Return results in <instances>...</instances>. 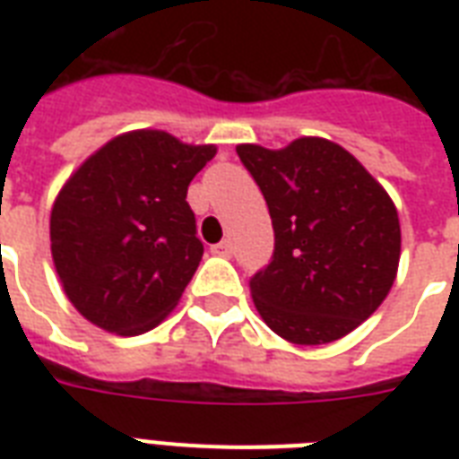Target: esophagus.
Segmentation results:
<instances>
[{
	"instance_id": "1",
	"label": "esophagus",
	"mask_w": 459,
	"mask_h": 459,
	"mask_svg": "<svg viewBox=\"0 0 459 459\" xmlns=\"http://www.w3.org/2000/svg\"><path fill=\"white\" fill-rule=\"evenodd\" d=\"M212 252L219 255V257H230V255H233V243H230V240H221V243L212 247Z\"/></svg>"
}]
</instances>
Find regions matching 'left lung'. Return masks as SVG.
Masks as SVG:
<instances>
[{
  "mask_svg": "<svg viewBox=\"0 0 459 459\" xmlns=\"http://www.w3.org/2000/svg\"><path fill=\"white\" fill-rule=\"evenodd\" d=\"M236 150L273 223L272 262L250 279L266 326L295 345H324L355 331L398 273L400 221L388 193L331 140Z\"/></svg>",
  "mask_w": 459,
  "mask_h": 459,
  "instance_id": "1",
  "label": "left lung"
}]
</instances>
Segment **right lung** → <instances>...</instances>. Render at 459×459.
Segmentation results:
<instances>
[{"label":"right lung","instance_id":"1","mask_svg":"<svg viewBox=\"0 0 459 459\" xmlns=\"http://www.w3.org/2000/svg\"><path fill=\"white\" fill-rule=\"evenodd\" d=\"M214 154V145H186L164 131H131L64 183L49 219L52 259L85 319L138 335L178 305L204 252L187 186Z\"/></svg>","mask_w":459,"mask_h":459}]
</instances>
